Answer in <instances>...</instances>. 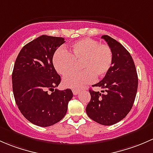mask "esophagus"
Returning a JSON list of instances; mask_svg holds the SVG:
<instances>
[{
	"instance_id": "1",
	"label": "esophagus",
	"mask_w": 153,
	"mask_h": 153,
	"mask_svg": "<svg viewBox=\"0 0 153 153\" xmlns=\"http://www.w3.org/2000/svg\"><path fill=\"white\" fill-rule=\"evenodd\" d=\"M72 91H73V94L74 95H76V94H78L79 93V90H77V89H73L72 90Z\"/></svg>"
}]
</instances>
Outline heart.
I'll list each match as a JSON object with an SVG mask.
<instances>
[{
	"mask_svg": "<svg viewBox=\"0 0 153 153\" xmlns=\"http://www.w3.org/2000/svg\"><path fill=\"white\" fill-rule=\"evenodd\" d=\"M80 62V72L69 74L63 79L66 88L79 89L85 85L105 76L113 63V52L106 44L91 38L79 40L71 44L68 51L59 50L54 53L53 64L59 74L65 76Z\"/></svg>",
	"mask_w": 153,
	"mask_h": 153,
	"instance_id": "obj_1",
	"label": "heart"
}]
</instances>
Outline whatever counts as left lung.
Listing matches in <instances>:
<instances>
[{"mask_svg":"<svg viewBox=\"0 0 153 153\" xmlns=\"http://www.w3.org/2000/svg\"><path fill=\"white\" fill-rule=\"evenodd\" d=\"M113 52L109 71L97 84L102 93L90 90L91 101L86 113L92 120L109 126L120 122L132 109L138 89V75L130 53L108 35L102 36Z\"/></svg>","mask_w":153,"mask_h":153,"instance_id":"left-lung-1","label":"left lung"}]
</instances>
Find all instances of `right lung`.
Returning a JSON list of instances; mask_svg holds the SVG:
<instances>
[{
	"instance_id": "1",
	"label": "right lung",
	"mask_w": 153,
	"mask_h": 153,
	"mask_svg": "<svg viewBox=\"0 0 153 153\" xmlns=\"http://www.w3.org/2000/svg\"><path fill=\"white\" fill-rule=\"evenodd\" d=\"M65 42L63 37L42 35L24 45L15 60L12 76L15 102L23 116L40 127L59 122L73 97L71 89H54L61 78L53 67V56Z\"/></svg>"
}]
</instances>
